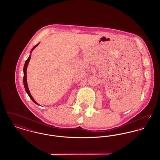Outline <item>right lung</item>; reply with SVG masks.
<instances>
[{
    "label": "right lung",
    "mask_w": 160,
    "mask_h": 160,
    "mask_svg": "<svg viewBox=\"0 0 160 160\" xmlns=\"http://www.w3.org/2000/svg\"><path fill=\"white\" fill-rule=\"evenodd\" d=\"M38 44H39V43H38V44H37L36 46H34L33 48H32V50H31V53L33 50V49L37 47V46H38ZM31 55L29 56V57L28 58V59L25 62V63H24V68H23V72H24V77H23V84H24V88H25V90H26V91L27 92V93L28 94V95L29 96V97H30V98H31L35 104H38V103L35 101V99L33 98V97H32V95H31V93H30V92H29V88H28V83H27V77H26V74H27V73H26V71H27V68H28V64H29V61H30V59H31Z\"/></svg>",
    "instance_id": "1"
}]
</instances>
